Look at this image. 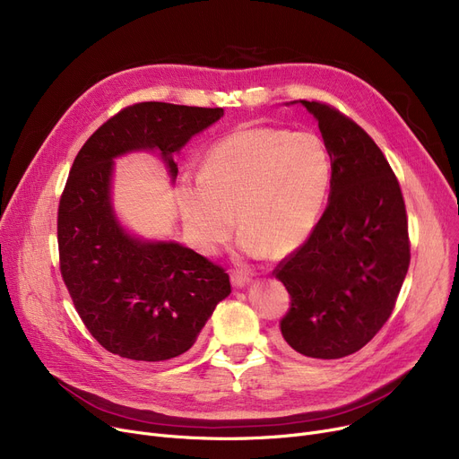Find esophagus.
Listing matches in <instances>:
<instances>
[{
	"instance_id": "34e87169",
	"label": "esophagus",
	"mask_w": 459,
	"mask_h": 459,
	"mask_svg": "<svg viewBox=\"0 0 459 459\" xmlns=\"http://www.w3.org/2000/svg\"><path fill=\"white\" fill-rule=\"evenodd\" d=\"M230 281H232V286L234 288H242L246 284H249V273H244V272H232L230 273Z\"/></svg>"
}]
</instances>
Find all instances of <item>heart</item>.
<instances>
[{"label":"heart","instance_id":"1","mask_svg":"<svg viewBox=\"0 0 459 459\" xmlns=\"http://www.w3.org/2000/svg\"><path fill=\"white\" fill-rule=\"evenodd\" d=\"M331 177L333 160L316 134L247 126L212 144L201 175L180 182L177 203L204 253L227 242L236 213L247 255H286L315 230Z\"/></svg>","mask_w":459,"mask_h":459}]
</instances>
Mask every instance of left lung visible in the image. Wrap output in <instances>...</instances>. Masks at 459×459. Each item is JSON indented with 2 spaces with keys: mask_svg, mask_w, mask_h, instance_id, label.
<instances>
[{
  "mask_svg": "<svg viewBox=\"0 0 459 459\" xmlns=\"http://www.w3.org/2000/svg\"><path fill=\"white\" fill-rule=\"evenodd\" d=\"M299 102L318 120L333 177L315 230L273 270L290 294L281 334L301 355L341 359L368 344L393 315L411 260L407 213L374 139L339 109Z\"/></svg>",
  "mask_w": 459,
  "mask_h": 459,
  "instance_id": "1",
  "label": "left lung"
}]
</instances>
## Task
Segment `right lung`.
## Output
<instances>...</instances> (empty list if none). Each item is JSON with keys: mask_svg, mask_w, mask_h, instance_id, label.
I'll return each mask as SVG.
<instances>
[{"mask_svg": "<svg viewBox=\"0 0 459 459\" xmlns=\"http://www.w3.org/2000/svg\"><path fill=\"white\" fill-rule=\"evenodd\" d=\"M221 117L223 108L134 104L106 120L72 163L57 212L61 275L89 333L118 357L160 363L186 353L230 281L193 249L125 230L111 204L113 160L158 151L175 180L173 154Z\"/></svg>", "mask_w": 459, "mask_h": 459, "instance_id": "right-lung-1", "label": "right lung"}]
</instances>
